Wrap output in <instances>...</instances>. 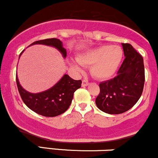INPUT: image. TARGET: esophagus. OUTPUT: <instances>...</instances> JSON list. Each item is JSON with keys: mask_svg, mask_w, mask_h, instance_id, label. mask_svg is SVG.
Instances as JSON below:
<instances>
[{"mask_svg": "<svg viewBox=\"0 0 158 158\" xmlns=\"http://www.w3.org/2000/svg\"><path fill=\"white\" fill-rule=\"evenodd\" d=\"M89 85V82H88V80H83L82 83H81V86L82 87H86Z\"/></svg>", "mask_w": 158, "mask_h": 158, "instance_id": "1", "label": "esophagus"}]
</instances>
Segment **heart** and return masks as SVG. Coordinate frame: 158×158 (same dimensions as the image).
I'll return each instance as SVG.
<instances>
[{"label": "heart", "mask_w": 158, "mask_h": 158, "mask_svg": "<svg viewBox=\"0 0 158 158\" xmlns=\"http://www.w3.org/2000/svg\"><path fill=\"white\" fill-rule=\"evenodd\" d=\"M123 59V51L117 45H105L90 49L79 53L77 60L70 64L77 71H81L83 65H91L90 73L99 79H109L115 74Z\"/></svg>", "instance_id": "1"}]
</instances>
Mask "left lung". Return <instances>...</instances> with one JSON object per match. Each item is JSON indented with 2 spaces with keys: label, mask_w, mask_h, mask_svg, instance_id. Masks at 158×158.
Returning a JSON list of instances; mask_svg holds the SVG:
<instances>
[{
  "label": "left lung",
  "mask_w": 158,
  "mask_h": 158,
  "mask_svg": "<svg viewBox=\"0 0 158 158\" xmlns=\"http://www.w3.org/2000/svg\"><path fill=\"white\" fill-rule=\"evenodd\" d=\"M126 59L117 76L99 84L96 99L99 110L109 114L124 113L133 107L142 95L145 81L143 59L130 44H122Z\"/></svg>",
  "instance_id": "1"
}]
</instances>
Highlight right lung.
Wrapping results in <instances>:
<instances>
[{
	"label": "right lung",
	"mask_w": 158,
	"mask_h": 158,
	"mask_svg": "<svg viewBox=\"0 0 158 158\" xmlns=\"http://www.w3.org/2000/svg\"><path fill=\"white\" fill-rule=\"evenodd\" d=\"M34 44H44L52 47L57 49L63 57L65 58L67 56L66 49L64 48L62 42L58 39L40 40L33 42L30 46ZM22 52L20 54L19 58ZM16 82L19 94L24 104L35 113L48 117H56L64 113L71 104L74 92L81 88V80H74L68 74H64L60 80L50 88L40 93L32 94L23 88L20 84L17 74Z\"/></svg>",
	"instance_id": "right-lung-1"
}]
</instances>
